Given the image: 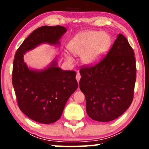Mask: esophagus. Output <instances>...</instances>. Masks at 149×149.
Segmentation results:
<instances>
[{
  "instance_id": "34e87169",
  "label": "esophagus",
  "mask_w": 149,
  "mask_h": 149,
  "mask_svg": "<svg viewBox=\"0 0 149 149\" xmlns=\"http://www.w3.org/2000/svg\"><path fill=\"white\" fill-rule=\"evenodd\" d=\"M81 74H80V73H77V75H76V79H77V82H79V81H80V79H81Z\"/></svg>"
}]
</instances>
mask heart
I'll use <instances>...</instances> for the list:
<instances>
[{
  "label": "heart",
  "instance_id": "obj_1",
  "mask_svg": "<svg viewBox=\"0 0 149 149\" xmlns=\"http://www.w3.org/2000/svg\"><path fill=\"white\" fill-rule=\"evenodd\" d=\"M111 38L107 33L97 31L83 32L74 36L68 44V49L75 55H81L84 64L93 65L100 60L111 45ZM67 59L72 61L70 56Z\"/></svg>",
  "mask_w": 149,
  "mask_h": 149
}]
</instances>
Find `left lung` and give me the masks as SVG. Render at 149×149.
<instances>
[{
	"label": "left lung",
	"mask_w": 149,
	"mask_h": 149,
	"mask_svg": "<svg viewBox=\"0 0 149 149\" xmlns=\"http://www.w3.org/2000/svg\"><path fill=\"white\" fill-rule=\"evenodd\" d=\"M80 89L91 119L108 122L120 117L131 105L136 83L133 49L119 34L109 53L96 64L80 69Z\"/></svg>",
	"instance_id": "1"
}]
</instances>
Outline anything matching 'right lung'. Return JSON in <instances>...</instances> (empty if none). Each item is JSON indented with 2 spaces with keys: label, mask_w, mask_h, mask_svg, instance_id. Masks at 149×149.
Wrapping results in <instances>:
<instances>
[{
  "label": "right lung",
  "mask_w": 149,
  "mask_h": 149,
  "mask_svg": "<svg viewBox=\"0 0 149 149\" xmlns=\"http://www.w3.org/2000/svg\"><path fill=\"white\" fill-rule=\"evenodd\" d=\"M66 32L62 26H43L34 30L15 53L13 64V83L17 105L30 119L44 124L60 119L67 100L78 87L76 72L63 70L54 61L47 68L34 70L28 68L24 54L40 44L58 45Z\"/></svg>",
  "instance_id": "1"
}]
</instances>
